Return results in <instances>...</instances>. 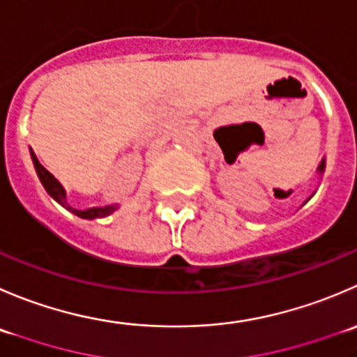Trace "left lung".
I'll return each instance as SVG.
<instances>
[{
    "mask_svg": "<svg viewBox=\"0 0 357 357\" xmlns=\"http://www.w3.org/2000/svg\"><path fill=\"white\" fill-rule=\"evenodd\" d=\"M319 172H324V160L321 162V165H319Z\"/></svg>",
    "mask_w": 357,
    "mask_h": 357,
    "instance_id": "1",
    "label": "left lung"
}]
</instances>
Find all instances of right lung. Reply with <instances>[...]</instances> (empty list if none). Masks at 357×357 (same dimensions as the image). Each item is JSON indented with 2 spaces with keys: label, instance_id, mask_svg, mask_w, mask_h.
I'll return each mask as SVG.
<instances>
[{
  "label": "right lung",
  "instance_id": "right-lung-1",
  "mask_svg": "<svg viewBox=\"0 0 357 357\" xmlns=\"http://www.w3.org/2000/svg\"><path fill=\"white\" fill-rule=\"evenodd\" d=\"M31 157H33V162H34V167H36V172L38 176H40L41 183H43L45 190H47L48 193H50L52 197H54L55 200H57L61 206H64L66 209L71 211L73 214H76V216L79 218H85V220H94V218H105L108 216V214H112L113 211L116 209L115 206H106V207H92V209H85V211H79V209H75V207L69 206L68 202H66V192L64 188L61 186V183L57 181V179L54 178V176L50 174V172L47 171V169L43 167V165L40 164V160L36 158V155L31 151Z\"/></svg>",
  "mask_w": 357,
  "mask_h": 357
}]
</instances>
